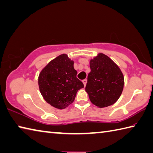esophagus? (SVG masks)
Masks as SVG:
<instances>
[{
	"label": "esophagus",
	"instance_id": "obj_1",
	"mask_svg": "<svg viewBox=\"0 0 153 153\" xmlns=\"http://www.w3.org/2000/svg\"><path fill=\"white\" fill-rule=\"evenodd\" d=\"M82 82H83V83H84V86H85L86 84H87V79H83V80H82Z\"/></svg>",
	"mask_w": 153,
	"mask_h": 153
}]
</instances>
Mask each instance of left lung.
Listing matches in <instances>:
<instances>
[{
  "mask_svg": "<svg viewBox=\"0 0 153 153\" xmlns=\"http://www.w3.org/2000/svg\"><path fill=\"white\" fill-rule=\"evenodd\" d=\"M85 91L91 103L107 107L118 100L123 92L124 78L120 68L104 53H98L90 62Z\"/></svg>",
  "mask_w": 153,
  "mask_h": 153,
  "instance_id": "left-lung-1",
  "label": "left lung"
}]
</instances>
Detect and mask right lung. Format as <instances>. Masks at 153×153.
Listing matches in <instances>:
<instances>
[{"mask_svg":"<svg viewBox=\"0 0 153 153\" xmlns=\"http://www.w3.org/2000/svg\"><path fill=\"white\" fill-rule=\"evenodd\" d=\"M74 61L62 54L51 60L40 72L38 84L45 100L57 109L73 103L77 91L84 84L77 78Z\"/></svg>","mask_w":153,"mask_h":153,"instance_id":"obj_1","label":"right lung"}]
</instances>
